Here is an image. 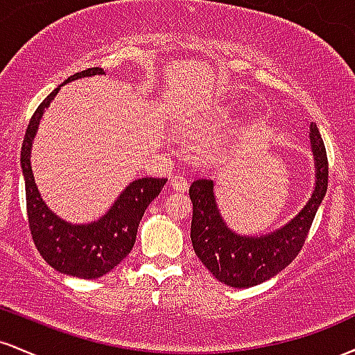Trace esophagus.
I'll return each instance as SVG.
<instances>
[{
  "label": "esophagus",
  "instance_id": "1",
  "mask_svg": "<svg viewBox=\"0 0 355 355\" xmlns=\"http://www.w3.org/2000/svg\"><path fill=\"white\" fill-rule=\"evenodd\" d=\"M170 187L175 191H187L189 190V180L185 177H182V175H175V177L170 178Z\"/></svg>",
  "mask_w": 355,
  "mask_h": 355
}]
</instances>
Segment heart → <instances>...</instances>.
I'll list each match as a JSON object with an SVG mask.
<instances>
[{
    "instance_id": "1",
    "label": "heart",
    "mask_w": 355,
    "mask_h": 355,
    "mask_svg": "<svg viewBox=\"0 0 355 355\" xmlns=\"http://www.w3.org/2000/svg\"><path fill=\"white\" fill-rule=\"evenodd\" d=\"M229 113H232V112H229Z\"/></svg>"
}]
</instances>
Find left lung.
I'll list each match as a JSON object with an SVG mask.
<instances>
[{"label":"left lung","instance_id":"1","mask_svg":"<svg viewBox=\"0 0 355 355\" xmlns=\"http://www.w3.org/2000/svg\"><path fill=\"white\" fill-rule=\"evenodd\" d=\"M311 140L317 166L312 198L287 225L263 237L235 235L220 217L214 197V182L197 180L190 185V237L202 263L220 282L230 287H252L284 270L302 250L329 183V162L319 128L311 125Z\"/></svg>","mask_w":355,"mask_h":355}]
</instances>
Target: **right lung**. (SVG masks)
I'll return each mask as SVG.
<instances>
[{"label":"right lung","mask_w":355,"mask_h":355,"mask_svg":"<svg viewBox=\"0 0 355 355\" xmlns=\"http://www.w3.org/2000/svg\"><path fill=\"white\" fill-rule=\"evenodd\" d=\"M92 75H105L103 68L93 67L75 73L64 83ZM60 87L53 89L35 110L21 145L28 227L38 252L55 270L80 279H98L115 268L130 254L146 207L158 197L166 178H140L130 183L108 214L89 225H70L53 215L35 185L30 150L40 118Z\"/></svg>","instance_id":"1"}]
</instances>
